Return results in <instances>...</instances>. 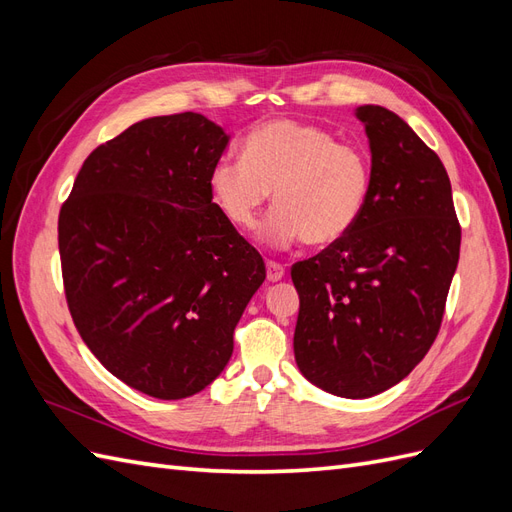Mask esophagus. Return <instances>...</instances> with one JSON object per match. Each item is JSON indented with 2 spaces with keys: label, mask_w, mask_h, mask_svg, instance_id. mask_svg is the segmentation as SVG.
I'll use <instances>...</instances> for the list:
<instances>
[{
  "label": "esophagus",
  "mask_w": 512,
  "mask_h": 512,
  "mask_svg": "<svg viewBox=\"0 0 512 512\" xmlns=\"http://www.w3.org/2000/svg\"><path fill=\"white\" fill-rule=\"evenodd\" d=\"M282 277H284V267L280 265V262L267 260V280L269 282H280Z\"/></svg>",
  "instance_id": "esophagus-1"
}]
</instances>
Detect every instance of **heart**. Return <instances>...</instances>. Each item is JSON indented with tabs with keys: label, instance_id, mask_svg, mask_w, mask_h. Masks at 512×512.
Returning <instances> with one entry per match:
<instances>
[{
	"label": "heart",
	"instance_id": "obj_1",
	"mask_svg": "<svg viewBox=\"0 0 512 512\" xmlns=\"http://www.w3.org/2000/svg\"><path fill=\"white\" fill-rule=\"evenodd\" d=\"M371 188L365 153L318 126L292 119L262 123L247 134L243 158L222 156L211 166L215 207L239 230L256 226L271 192L275 211L260 239L284 247L305 241L327 247L361 218Z\"/></svg>",
	"mask_w": 512,
	"mask_h": 512
}]
</instances>
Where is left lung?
<instances>
[{"label":"left lung","mask_w":512,"mask_h":512,"mask_svg":"<svg viewBox=\"0 0 512 512\" xmlns=\"http://www.w3.org/2000/svg\"><path fill=\"white\" fill-rule=\"evenodd\" d=\"M371 151V188L344 239L297 262L294 359L318 389L374 397L423 361L440 331L461 228L440 158L393 111H354Z\"/></svg>","instance_id":"obj_1"}]
</instances>
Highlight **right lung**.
<instances>
[{
	"label": "right lung",
	"instance_id": "add662e5",
	"mask_svg": "<svg viewBox=\"0 0 512 512\" xmlns=\"http://www.w3.org/2000/svg\"><path fill=\"white\" fill-rule=\"evenodd\" d=\"M228 134L198 113L149 117L89 153L59 211L72 320L132 389L196 395L222 374L265 262L215 207Z\"/></svg>",
	"mask_w": 512,
	"mask_h": 512
}]
</instances>
